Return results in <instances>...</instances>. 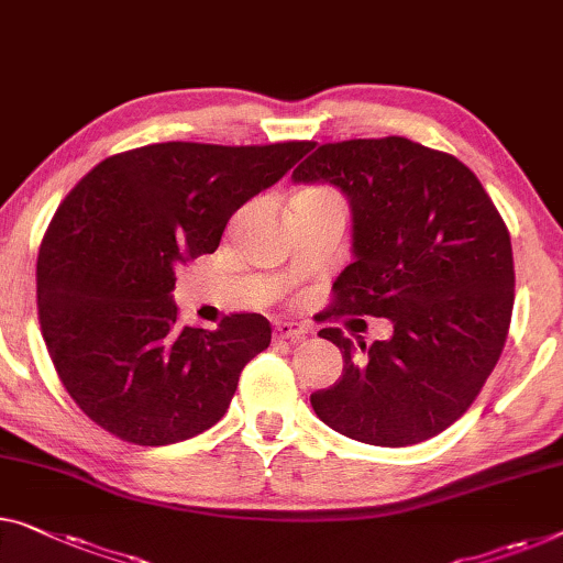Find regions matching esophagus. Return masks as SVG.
<instances>
[{
    "mask_svg": "<svg viewBox=\"0 0 563 563\" xmlns=\"http://www.w3.org/2000/svg\"><path fill=\"white\" fill-rule=\"evenodd\" d=\"M273 333L278 335V339L298 341V339H306L308 325H306V323H296V321H275Z\"/></svg>",
    "mask_w": 563,
    "mask_h": 563,
    "instance_id": "1",
    "label": "esophagus"
}]
</instances>
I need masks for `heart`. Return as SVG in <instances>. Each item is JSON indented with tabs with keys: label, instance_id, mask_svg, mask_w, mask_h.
Returning <instances> with one entry per match:
<instances>
[{
	"label": "heart",
	"instance_id": "obj_1",
	"mask_svg": "<svg viewBox=\"0 0 563 563\" xmlns=\"http://www.w3.org/2000/svg\"><path fill=\"white\" fill-rule=\"evenodd\" d=\"M296 197H333V195H329L325 189H303V191H298Z\"/></svg>",
	"mask_w": 563,
	"mask_h": 563
}]
</instances>
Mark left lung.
Segmentation results:
<instances>
[{"instance_id":"8db88e82","label":"left lung","mask_w":563,"mask_h":563,"mask_svg":"<svg viewBox=\"0 0 563 563\" xmlns=\"http://www.w3.org/2000/svg\"><path fill=\"white\" fill-rule=\"evenodd\" d=\"M296 184H331L351 209V263L325 316L389 318L387 341L318 331L343 374L310 405L351 440L407 448L465 415L496 368L514 310V250L483 184L455 156L401 136L323 144Z\"/></svg>"}]
</instances>
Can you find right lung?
<instances>
[{
  "instance_id": "add662e5",
  "label": "right lung",
  "mask_w": 563,
  "mask_h": 563,
  "mask_svg": "<svg viewBox=\"0 0 563 563\" xmlns=\"http://www.w3.org/2000/svg\"><path fill=\"white\" fill-rule=\"evenodd\" d=\"M310 146H141L100 162L57 207L37 257L40 325L96 424L158 448L224 417L240 372L271 346V323L232 313L214 331L179 325L176 271L214 253L230 217Z\"/></svg>"
}]
</instances>
